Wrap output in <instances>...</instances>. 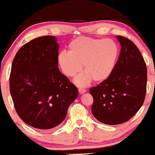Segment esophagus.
<instances>
[{
    "label": "esophagus",
    "instance_id": "esophagus-1",
    "mask_svg": "<svg viewBox=\"0 0 155 155\" xmlns=\"http://www.w3.org/2000/svg\"><path fill=\"white\" fill-rule=\"evenodd\" d=\"M86 92V89H83V88H79V92L80 94H84Z\"/></svg>",
    "mask_w": 155,
    "mask_h": 155
}]
</instances>
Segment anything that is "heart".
<instances>
[{
	"label": "heart",
	"instance_id": "heart-1",
	"mask_svg": "<svg viewBox=\"0 0 155 155\" xmlns=\"http://www.w3.org/2000/svg\"><path fill=\"white\" fill-rule=\"evenodd\" d=\"M119 55L117 44L110 39L79 37L68 45V53L61 52L58 56L63 74L73 77L82 70L86 74L79 76L75 82L85 86L91 81L100 83L110 76Z\"/></svg>",
	"mask_w": 155,
	"mask_h": 155
}]
</instances>
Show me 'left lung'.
I'll return each mask as SVG.
<instances>
[{"label":"left lung","instance_id":"left-lung-1","mask_svg":"<svg viewBox=\"0 0 155 155\" xmlns=\"http://www.w3.org/2000/svg\"><path fill=\"white\" fill-rule=\"evenodd\" d=\"M121 48L114 71L96 87H91L92 113L100 122L118 125L130 120L140 109L147 91L146 63L129 39L117 36Z\"/></svg>","mask_w":155,"mask_h":155}]
</instances>
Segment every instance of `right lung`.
<instances>
[{
  "mask_svg": "<svg viewBox=\"0 0 155 155\" xmlns=\"http://www.w3.org/2000/svg\"><path fill=\"white\" fill-rule=\"evenodd\" d=\"M59 45L54 36L24 44L13 61L9 86L19 118L29 126L50 129L61 124L78 89L58 67Z\"/></svg>",
  "mask_w": 155,
  "mask_h": 155,
  "instance_id": "1",
  "label": "right lung"
}]
</instances>
